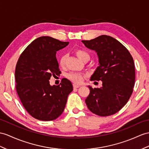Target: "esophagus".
Instances as JSON below:
<instances>
[{
	"mask_svg": "<svg viewBox=\"0 0 149 149\" xmlns=\"http://www.w3.org/2000/svg\"><path fill=\"white\" fill-rule=\"evenodd\" d=\"M79 87H80V85H78L77 84H76V83H74L73 84V88H78Z\"/></svg>",
	"mask_w": 149,
	"mask_h": 149,
	"instance_id": "1",
	"label": "esophagus"
}]
</instances>
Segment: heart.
Here are the masks:
<instances>
[{
	"label": "heart",
	"mask_w": 149,
	"mask_h": 149,
	"mask_svg": "<svg viewBox=\"0 0 149 149\" xmlns=\"http://www.w3.org/2000/svg\"><path fill=\"white\" fill-rule=\"evenodd\" d=\"M75 54L83 62L86 59H90V55L85 50H83L81 49H77L75 50ZM66 56L65 55H63L59 59V64L61 67L64 66L65 63H66ZM67 77L69 79H70L71 81L76 83H80L83 81V78H84V75L81 74L80 73H77V72H71V73L68 74Z\"/></svg>",
	"instance_id": "obj_1"
}]
</instances>
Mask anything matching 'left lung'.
I'll use <instances>...</instances> for the list:
<instances>
[{
	"label": "left lung",
	"instance_id": "1",
	"mask_svg": "<svg viewBox=\"0 0 149 149\" xmlns=\"http://www.w3.org/2000/svg\"><path fill=\"white\" fill-rule=\"evenodd\" d=\"M87 48L97 54L99 64L91 81H102L100 88L88 85L90 94L85 99L88 109L100 116L116 113L131 97L135 85V70L133 57L126 47L110 36L101 35L82 40Z\"/></svg>",
	"mask_w": 149,
	"mask_h": 149
}]
</instances>
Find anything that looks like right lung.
<instances>
[{
	"label": "right lung",
	"instance_id": "1",
	"mask_svg": "<svg viewBox=\"0 0 149 149\" xmlns=\"http://www.w3.org/2000/svg\"><path fill=\"white\" fill-rule=\"evenodd\" d=\"M69 42L48 36L35 39L17 61L15 71L16 91L25 109L41 121H52L63 113L71 82L65 78L59 85H50L52 76L61 73L56 52Z\"/></svg>",
	"mask_w": 149,
	"mask_h": 149
}]
</instances>
